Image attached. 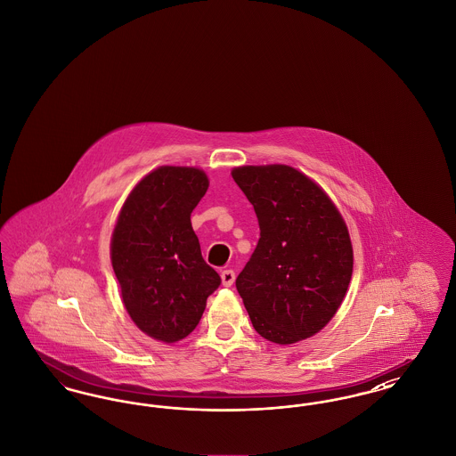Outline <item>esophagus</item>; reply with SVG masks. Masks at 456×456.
Returning a JSON list of instances; mask_svg holds the SVG:
<instances>
[{"label": "esophagus", "instance_id": "34e87169", "mask_svg": "<svg viewBox=\"0 0 456 456\" xmlns=\"http://www.w3.org/2000/svg\"><path fill=\"white\" fill-rule=\"evenodd\" d=\"M220 279H222V283L225 285V287H231L234 281H236V273H234V270H224L222 273H220Z\"/></svg>", "mask_w": 456, "mask_h": 456}]
</instances>
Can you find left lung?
Returning a JSON list of instances; mask_svg holds the SVG:
<instances>
[{"instance_id":"8db88e82","label":"left lung","mask_w":456,"mask_h":456,"mask_svg":"<svg viewBox=\"0 0 456 456\" xmlns=\"http://www.w3.org/2000/svg\"><path fill=\"white\" fill-rule=\"evenodd\" d=\"M260 225L236 279L255 330L287 346L318 333L346 297L352 277L347 225L325 191L289 166L232 171Z\"/></svg>"}]
</instances>
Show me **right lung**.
Returning a JSON list of instances; mask_svg holds the SVG:
<instances>
[{"mask_svg": "<svg viewBox=\"0 0 456 456\" xmlns=\"http://www.w3.org/2000/svg\"><path fill=\"white\" fill-rule=\"evenodd\" d=\"M207 190L200 169L159 167L134 186L112 232L110 261L125 307L160 342L188 337L222 282L203 260L191 227V212Z\"/></svg>", "mask_w": 456, "mask_h": 456, "instance_id": "add662e5", "label": "right lung"}]
</instances>
